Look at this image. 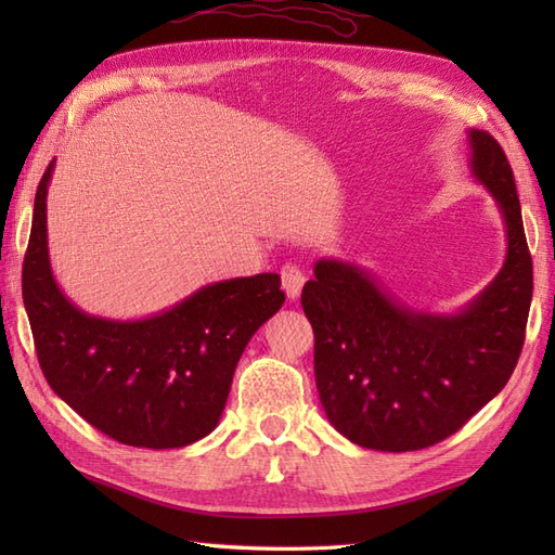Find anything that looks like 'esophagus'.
Wrapping results in <instances>:
<instances>
[{"label":"esophagus","instance_id":"esophagus-1","mask_svg":"<svg viewBox=\"0 0 555 555\" xmlns=\"http://www.w3.org/2000/svg\"><path fill=\"white\" fill-rule=\"evenodd\" d=\"M281 286H284L288 300L300 298L302 286H305V274L296 264H286L281 269Z\"/></svg>","mask_w":555,"mask_h":555}]
</instances>
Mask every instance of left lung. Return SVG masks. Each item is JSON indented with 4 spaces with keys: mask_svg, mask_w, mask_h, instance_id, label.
Returning a JSON list of instances; mask_svg holds the SVG:
<instances>
[{
    "mask_svg": "<svg viewBox=\"0 0 555 555\" xmlns=\"http://www.w3.org/2000/svg\"><path fill=\"white\" fill-rule=\"evenodd\" d=\"M469 173L496 203L505 259L457 312L400 302L372 271L317 259L302 288L314 328V379L336 431L362 448L420 451L443 441L501 393L520 358L532 302V257L520 199L501 145L469 128Z\"/></svg>",
    "mask_w": 555,
    "mask_h": 555,
    "instance_id": "8db88e82",
    "label": "left lung"
}]
</instances>
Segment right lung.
Segmentation results:
<instances>
[{
    "instance_id": "add662e5",
    "label": "right lung",
    "mask_w": 555,
    "mask_h": 555,
    "mask_svg": "<svg viewBox=\"0 0 555 555\" xmlns=\"http://www.w3.org/2000/svg\"><path fill=\"white\" fill-rule=\"evenodd\" d=\"M52 171L54 159L35 193L23 262V305L47 384L114 441L155 451L195 443L219 424L247 340L284 305L281 276L217 281L143 320L82 312L50 264Z\"/></svg>"
}]
</instances>
